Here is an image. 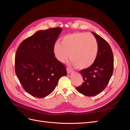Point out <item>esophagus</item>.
<instances>
[{"instance_id":"1","label":"esophagus","mask_w":130,"mask_h":130,"mask_svg":"<svg viewBox=\"0 0 130 130\" xmlns=\"http://www.w3.org/2000/svg\"><path fill=\"white\" fill-rule=\"evenodd\" d=\"M67 73H68V74H70V73H71L73 72V70H72L71 69H70V68H67Z\"/></svg>"}]
</instances>
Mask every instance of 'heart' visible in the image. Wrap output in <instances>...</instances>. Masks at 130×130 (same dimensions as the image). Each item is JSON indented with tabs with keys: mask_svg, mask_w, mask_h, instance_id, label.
<instances>
[{
	"mask_svg": "<svg viewBox=\"0 0 130 130\" xmlns=\"http://www.w3.org/2000/svg\"><path fill=\"white\" fill-rule=\"evenodd\" d=\"M98 49L97 40L93 35L76 32L66 35L61 43H56L53 47V53L59 62H64L69 56L73 66L79 69H85L95 62Z\"/></svg>",
	"mask_w": 130,
	"mask_h": 130,
	"instance_id": "heart-1",
	"label": "heart"
}]
</instances>
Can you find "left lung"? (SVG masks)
Returning a JSON list of instances; mask_svg holds the SVG:
<instances>
[{"label":"left lung","instance_id":"obj_1","mask_svg":"<svg viewBox=\"0 0 130 130\" xmlns=\"http://www.w3.org/2000/svg\"><path fill=\"white\" fill-rule=\"evenodd\" d=\"M92 33L98 43V56L92 66L80 70L84 82L76 88L78 92L88 96L96 95L106 88L112 75L114 66L111 46L99 35Z\"/></svg>","mask_w":130,"mask_h":130}]
</instances>
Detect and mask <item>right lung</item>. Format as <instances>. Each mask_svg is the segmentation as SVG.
<instances>
[{
	"mask_svg": "<svg viewBox=\"0 0 130 130\" xmlns=\"http://www.w3.org/2000/svg\"><path fill=\"white\" fill-rule=\"evenodd\" d=\"M62 30L57 27L40 30L23 41L15 56V72L26 92L44 98L52 93L60 78L67 75L65 66L55 57L53 47Z\"/></svg>",
	"mask_w": 130,
	"mask_h": 130,
	"instance_id": "1",
	"label": "right lung"
}]
</instances>
